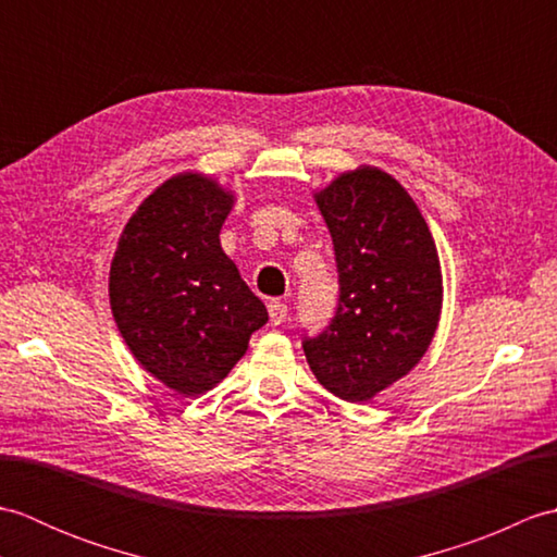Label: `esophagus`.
I'll list each match as a JSON object with an SVG mask.
<instances>
[{"mask_svg":"<svg viewBox=\"0 0 557 557\" xmlns=\"http://www.w3.org/2000/svg\"><path fill=\"white\" fill-rule=\"evenodd\" d=\"M268 315L272 325H282L287 321V304L282 301H270L268 304Z\"/></svg>","mask_w":557,"mask_h":557,"instance_id":"34e87169","label":"esophagus"}]
</instances>
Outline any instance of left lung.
Returning a JSON list of instances; mask_svg holds the SVG:
<instances>
[{
    "label": "left lung",
    "mask_w": 557,
    "mask_h": 557,
    "mask_svg": "<svg viewBox=\"0 0 557 557\" xmlns=\"http://www.w3.org/2000/svg\"><path fill=\"white\" fill-rule=\"evenodd\" d=\"M313 198L333 236L339 306L304 354L335 397L369 401L429 351L443 311L441 258L407 188L373 164L337 174Z\"/></svg>",
    "instance_id": "left-lung-1"
}]
</instances>
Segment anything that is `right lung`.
Returning a JSON list of instances; mask_svg holds the SVG:
<instances>
[{
  "label": "right lung",
  "instance_id": "obj_1",
  "mask_svg": "<svg viewBox=\"0 0 557 557\" xmlns=\"http://www.w3.org/2000/svg\"><path fill=\"white\" fill-rule=\"evenodd\" d=\"M234 203L203 172L174 174L128 218L112 258L114 323L134 359L182 397L222 383L268 323L220 246Z\"/></svg>",
  "mask_w": 557,
  "mask_h": 557
}]
</instances>
